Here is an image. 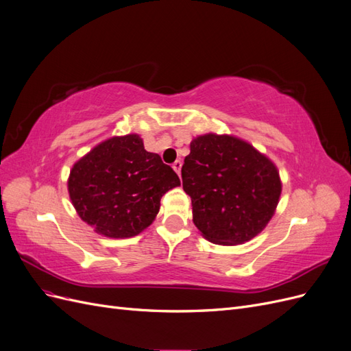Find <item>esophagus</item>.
Wrapping results in <instances>:
<instances>
[{"label": "esophagus", "mask_w": 351, "mask_h": 351, "mask_svg": "<svg viewBox=\"0 0 351 351\" xmlns=\"http://www.w3.org/2000/svg\"><path fill=\"white\" fill-rule=\"evenodd\" d=\"M182 161H178V159H177V161L173 164V168L176 169V173L180 176V174H182Z\"/></svg>", "instance_id": "obj_1"}]
</instances>
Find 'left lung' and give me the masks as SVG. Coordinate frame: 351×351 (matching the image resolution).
Returning <instances> with one entry per match:
<instances>
[{
    "label": "left lung",
    "instance_id": "left-lung-1",
    "mask_svg": "<svg viewBox=\"0 0 351 351\" xmlns=\"http://www.w3.org/2000/svg\"><path fill=\"white\" fill-rule=\"evenodd\" d=\"M182 177L195 226L206 240L222 246L256 237L274 217L282 190L277 165L231 134L195 137Z\"/></svg>",
    "mask_w": 351,
    "mask_h": 351
}]
</instances>
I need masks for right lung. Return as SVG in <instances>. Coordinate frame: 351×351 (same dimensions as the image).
I'll return each instance as SVG.
<instances>
[{
    "mask_svg": "<svg viewBox=\"0 0 351 351\" xmlns=\"http://www.w3.org/2000/svg\"><path fill=\"white\" fill-rule=\"evenodd\" d=\"M180 186L174 169L139 134L114 136L74 162L67 180L77 215L98 234L129 239L149 227L161 197Z\"/></svg>",
    "mask_w": 351,
    "mask_h": 351,
    "instance_id": "add662e5",
    "label": "right lung"
}]
</instances>
